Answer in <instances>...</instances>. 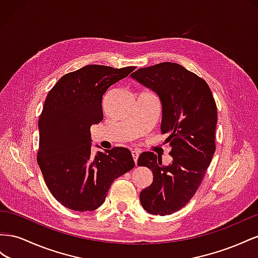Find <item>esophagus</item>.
<instances>
[{"instance_id":"1","label":"esophagus","mask_w":258,"mask_h":258,"mask_svg":"<svg viewBox=\"0 0 258 258\" xmlns=\"http://www.w3.org/2000/svg\"><path fill=\"white\" fill-rule=\"evenodd\" d=\"M139 154H141V152H139L138 150H133V151H132V157H133V159H134L135 164H137V160H138Z\"/></svg>"}]
</instances>
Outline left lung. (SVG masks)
<instances>
[{"mask_svg": "<svg viewBox=\"0 0 258 258\" xmlns=\"http://www.w3.org/2000/svg\"><path fill=\"white\" fill-rule=\"evenodd\" d=\"M158 95L162 106L161 132L166 134L173 158L143 152L139 166L152 171L153 181L139 199L153 215H170L190 201L204 177L215 152L217 109L208 83L175 62L141 68L131 76Z\"/></svg>", "mask_w": 258, "mask_h": 258, "instance_id": "8db88e82", "label": "left lung"}]
</instances>
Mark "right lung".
<instances>
[{
  "mask_svg": "<svg viewBox=\"0 0 258 258\" xmlns=\"http://www.w3.org/2000/svg\"><path fill=\"white\" fill-rule=\"evenodd\" d=\"M135 67L88 64L64 75L51 88L39 119L38 163L51 195L73 211H94L111 183L135 166L131 151L115 147L92 156L91 126L102 117L108 88Z\"/></svg>",
  "mask_w": 258,
  "mask_h": 258,
  "instance_id": "obj_1",
  "label": "right lung"
}]
</instances>
